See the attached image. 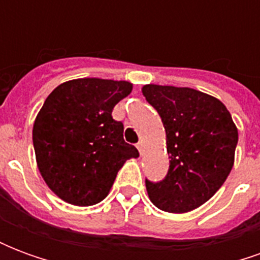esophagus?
<instances>
[{
	"label": "esophagus",
	"instance_id": "1",
	"mask_svg": "<svg viewBox=\"0 0 260 260\" xmlns=\"http://www.w3.org/2000/svg\"><path fill=\"white\" fill-rule=\"evenodd\" d=\"M136 147H138V150H139V153H143V142H138V143H136Z\"/></svg>",
	"mask_w": 260,
	"mask_h": 260
}]
</instances>
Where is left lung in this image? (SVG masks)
Returning <instances> with one entry per match:
<instances>
[{
	"label": "left lung",
	"instance_id": "left-lung-1",
	"mask_svg": "<svg viewBox=\"0 0 260 260\" xmlns=\"http://www.w3.org/2000/svg\"><path fill=\"white\" fill-rule=\"evenodd\" d=\"M142 93L161 117L171 158L163 181L146 180L147 195L160 210L191 212L227 180L234 166L238 129L223 103L203 91L145 85Z\"/></svg>",
	"mask_w": 260,
	"mask_h": 260
}]
</instances>
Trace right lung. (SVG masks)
Masks as SVG:
<instances>
[{
  "label": "right lung",
  "instance_id": "obj_1",
  "mask_svg": "<svg viewBox=\"0 0 260 260\" xmlns=\"http://www.w3.org/2000/svg\"><path fill=\"white\" fill-rule=\"evenodd\" d=\"M131 91L126 80L82 78L61 83L46 99L33 125V146L43 180L62 201L102 202L125 161L139 157L111 115Z\"/></svg>",
  "mask_w": 260,
  "mask_h": 260
}]
</instances>
